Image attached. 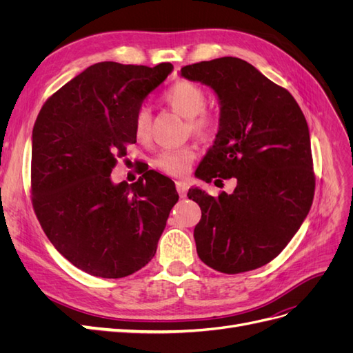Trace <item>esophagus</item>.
<instances>
[{"label":"esophagus","instance_id":"esophagus-1","mask_svg":"<svg viewBox=\"0 0 353 353\" xmlns=\"http://www.w3.org/2000/svg\"><path fill=\"white\" fill-rule=\"evenodd\" d=\"M175 185H176L178 194H179L181 197H184V196L187 194V190H188V183H187V181H176Z\"/></svg>","mask_w":353,"mask_h":353}]
</instances>
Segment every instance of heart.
<instances>
[{"mask_svg": "<svg viewBox=\"0 0 353 353\" xmlns=\"http://www.w3.org/2000/svg\"><path fill=\"white\" fill-rule=\"evenodd\" d=\"M163 101L179 116L188 119L190 130L200 134L208 135L213 130L212 116L203 112L206 105V94L199 85L190 81H178L163 92ZM134 132L138 141L145 143L150 137V112L147 109L138 110L134 121ZM196 159V150L193 147H181V148H168L154 160L156 168L162 172L179 176L184 175L190 169L193 160Z\"/></svg>", "mask_w": 353, "mask_h": 353, "instance_id": "obj_1", "label": "heart"}]
</instances>
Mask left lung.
<instances>
[{"instance_id":"left-lung-1","label":"left lung","mask_w":353,"mask_h":353,"mask_svg":"<svg viewBox=\"0 0 353 353\" xmlns=\"http://www.w3.org/2000/svg\"><path fill=\"white\" fill-rule=\"evenodd\" d=\"M179 74L206 85L219 103L218 134L196 176L237 181L231 194L218 197L188 190L201 209L194 228L199 258L225 274L261 268L281 253L312 206L305 116L290 92L237 57L188 65Z\"/></svg>"}]
</instances>
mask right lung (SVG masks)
<instances>
[{
	"label": "right lung",
	"instance_id": "right-lung-1",
	"mask_svg": "<svg viewBox=\"0 0 353 353\" xmlns=\"http://www.w3.org/2000/svg\"><path fill=\"white\" fill-rule=\"evenodd\" d=\"M174 70L101 61L42 105L32 131V203L48 240L83 272L122 279L153 259L169 212L172 179L147 170L116 184L114 153L137 141L134 121L147 95Z\"/></svg>",
	"mask_w": 353,
	"mask_h": 353
}]
</instances>
